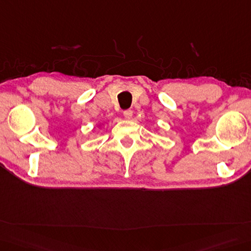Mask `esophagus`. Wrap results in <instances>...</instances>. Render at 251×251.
<instances>
[{
	"mask_svg": "<svg viewBox=\"0 0 251 251\" xmlns=\"http://www.w3.org/2000/svg\"><path fill=\"white\" fill-rule=\"evenodd\" d=\"M133 115V111L131 109H126L124 111V116L126 117V119H131Z\"/></svg>",
	"mask_w": 251,
	"mask_h": 251,
	"instance_id": "34e87169",
	"label": "esophagus"
}]
</instances>
